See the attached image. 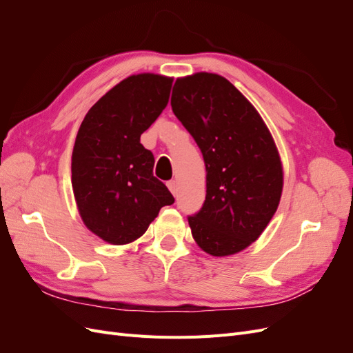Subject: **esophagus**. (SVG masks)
I'll return each mask as SVG.
<instances>
[{"label":"esophagus","instance_id":"esophagus-1","mask_svg":"<svg viewBox=\"0 0 353 353\" xmlns=\"http://www.w3.org/2000/svg\"><path fill=\"white\" fill-rule=\"evenodd\" d=\"M168 188H169V191L170 193H172L174 196L176 194V191H178V184H176V181H168Z\"/></svg>","mask_w":353,"mask_h":353}]
</instances>
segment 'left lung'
Wrapping results in <instances>:
<instances>
[{
    "label": "left lung",
    "instance_id": "1",
    "mask_svg": "<svg viewBox=\"0 0 353 353\" xmlns=\"http://www.w3.org/2000/svg\"><path fill=\"white\" fill-rule=\"evenodd\" d=\"M170 105L206 166V200L188 223L201 250L230 256L259 239L279 208L283 165L253 104L221 74L178 78Z\"/></svg>",
    "mask_w": 353,
    "mask_h": 353
}]
</instances>
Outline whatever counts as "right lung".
<instances>
[{"label": "right lung", "instance_id": "add662e5", "mask_svg": "<svg viewBox=\"0 0 353 353\" xmlns=\"http://www.w3.org/2000/svg\"><path fill=\"white\" fill-rule=\"evenodd\" d=\"M172 78L128 77L85 114L72 153V188L91 232L114 245L140 239L174 196L153 176L154 157L140 143L169 101Z\"/></svg>", "mask_w": 353, "mask_h": 353}]
</instances>
